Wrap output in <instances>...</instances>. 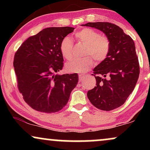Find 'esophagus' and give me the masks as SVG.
I'll use <instances>...</instances> for the list:
<instances>
[{
    "label": "esophagus",
    "mask_w": 150,
    "mask_h": 150,
    "mask_svg": "<svg viewBox=\"0 0 150 150\" xmlns=\"http://www.w3.org/2000/svg\"><path fill=\"white\" fill-rule=\"evenodd\" d=\"M79 81H83L84 79H85V78L86 77V75L85 74H79Z\"/></svg>",
    "instance_id": "1"
}]
</instances>
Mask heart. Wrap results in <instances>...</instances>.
Segmentation results:
<instances>
[{
    "instance_id": "b5f03b06",
    "label": "heart",
    "mask_w": 150,
    "mask_h": 150,
    "mask_svg": "<svg viewBox=\"0 0 150 150\" xmlns=\"http://www.w3.org/2000/svg\"><path fill=\"white\" fill-rule=\"evenodd\" d=\"M77 40L85 44L83 58L73 59L65 65V69L69 72L83 73L93 65V59L97 61L104 60L110 50V42L104 35H101L92 28H83L75 33ZM61 51L66 59H71L74 56L73 42L70 38L66 37L61 44ZM90 56H89L88 55Z\"/></svg>"
}]
</instances>
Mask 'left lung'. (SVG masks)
I'll return each instance as SVG.
<instances>
[{
	"label": "left lung",
	"mask_w": 150,
	"mask_h": 150,
	"mask_svg": "<svg viewBox=\"0 0 150 150\" xmlns=\"http://www.w3.org/2000/svg\"><path fill=\"white\" fill-rule=\"evenodd\" d=\"M81 26L100 30L110 42L108 56L93 69L96 87L88 91L87 97L100 110H113L124 104L138 81L140 71L134 42L120 26L109 22Z\"/></svg>",
	"instance_id": "left-lung-1"
}]
</instances>
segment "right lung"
I'll return each mask as SVG.
<instances>
[{
  "label": "right lung",
  "instance_id": "add662e5",
  "mask_svg": "<svg viewBox=\"0 0 150 150\" xmlns=\"http://www.w3.org/2000/svg\"><path fill=\"white\" fill-rule=\"evenodd\" d=\"M74 28L50 27L28 38L14 56L18 87L33 109L56 112L66 105L79 82L77 73L60 75L63 66L61 44Z\"/></svg>",
  "mask_w": 150,
  "mask_h": 150
}]
</instances>
